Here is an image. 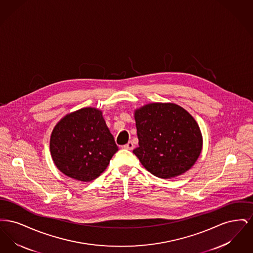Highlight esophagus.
<instances>
[{
  "label": "esophagus",
  "instance_id": "obj_1",
  "mask_svg": "<svg viewBox=\"0 0 253 253\" xmlns=\"http://www.w3.org/2000/svg\"><path fill=\"white\" fill-rule=\"evenodd\" d=\"M133 147H134V146H133V143H132V141H129L127 144H125L123 146V148L126 149V150H132Z\"/></svg>",
  "mask_w": 253,
  "mask_h": 253
}]
</instances>
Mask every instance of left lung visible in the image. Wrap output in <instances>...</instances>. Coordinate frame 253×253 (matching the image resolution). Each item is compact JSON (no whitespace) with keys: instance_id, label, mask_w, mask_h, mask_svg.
I'll list each match as a JSON object with an SVG mask.
<instances>
[{"instance_id":"left-lung-1","label":"left lung","mask_w":253,"mask_h":253,"mask_svg":"<svg viewBox=\"0 0 253 253\" xmlns=\"http://www.w3.org/2000/svg\"><path fill=\"white\" fill-rule=\"evenodd\" d=\"M138 147L132 153L148 171L169 179L193 167L203 137L193 116L171 102L148 103L134 110Z\"/></svg>"}]
</instances>
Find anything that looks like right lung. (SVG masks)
I'll use <instances>...</instances> for the list:
<instances>
[{
	"label": "right lung",
	"instance_id": "obj_1",
	"mask_svg": "<svg viewBox=\"0 0 253 253\" xmlns=\"http://www.w3.org/2000/svg\"><path fill=\"white\" fill-rule=\"evenodd\" d=\"M118 150L102 112L94 107L67 114L50 136V153L56 167L82 182L97 178Z\"/></svg>",
	"mask_w": 253,
	"mask_h": 253
}]
</instances>
